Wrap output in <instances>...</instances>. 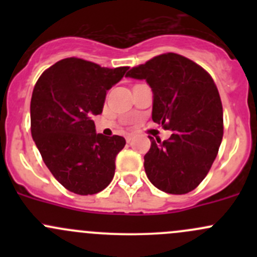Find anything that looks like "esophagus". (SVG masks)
<instances>
[{
    "mask_svg": "<svg viewBox=\"0 0 257 257\" xmlns=\"http://www.w3.org/2000/svg\"><path fill=\"white\" fill-rule=\"evenodd\" d=\"M132 139H133V136H132V134H128V136L125 137V141H126V143H131V142H132Z\"/></svg>",
    "mask_w": 257,
    "mask_h": 257,
    "instance_id": "esophagus-1",
    "label": "esophagus"
}]
</instances>
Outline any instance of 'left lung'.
<instances>
[{
  "mask_svg": "<svg viewBox=\"0 0 257 257\" xmlns=\"http://www.w3.org/2000/svg\"><path fill=\"white\" fill-rule=\"evenodd\" d=\"M153 92V121L172 131L164 142L149 137L144 155L150 183L169 194L194 190L209 173L222 139V105L208 72L177 53L160 54L126 73Z\"/></svg>",
  "mask_w": 257,
  "mask_h": 257,
  "instance_id": "obj_1",
  "label": "left lung"
}]
</instances>
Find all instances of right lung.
I'll return each mask as SVG.
<instances>
[{
	"mask_svg": "<svg viewBox=\"0 0 257 257\" xmlns=\"http://www.w3.org/2000/svg\"><path fill=\"white\" fill-rule=\"evenodd\" d=\"M129 67L104 68L80 58L57 62L42 73L31 99V133L45 164L66 189L92 195L114 177L123 137L95 133L107 90Z\"/></svg>",
	"mask_w": 257,
	"mask_h": 257,
	"instance_id": "obj_1",
	"label": "right lung"
}]
</instances>
